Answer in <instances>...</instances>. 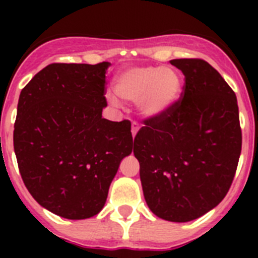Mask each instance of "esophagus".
Returning <instances> with one entry per match:
<instances>
[{
	"instance_id": "1",
	"label": "esophagus",
	"mask_w": 258,
	"mask_h": 258,
	"mask_svg": "<svg viewBox=\"0 0 258 258\" xmlns=\"http://www.w3.org/2000/svg\"><path fill=\"white\" fill-rule=\"evenodd\" d=\"M138 131H140V125L137 124L136 121L132 122V134H133V137L137 136V133H138Z\"/></svg>"
}]
</instances>
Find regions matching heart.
<instances>
[{"mask_svg":"<svg viewBox=\"0 0 258 258\" xmlns=\"http://www.w3.org/2000/svg\"><path fill=\"white\" fill-rule=\"evenodd\" d=\"M115 92L122 101L137 102L141 115L154 118L164 115L178 99L181 79L169 67H132L116 76Z\"/></svg>","mask_w":258,"mask_h":258,"instance_id":"b5f03b06","label":"heart"}]
</instances>
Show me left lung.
Here are the masks:
<instances>
[{
    "instance_id": "1",
    "label": "left lung",
    "mask_w": 258,
    "mask_h": 258,
    "mask_svg": "<svg viewBox=\"0 0 258 258\" xmlns=\"http://www.w3.org/2000/svg\"><path fill=\"white\" fill-rule=\"evenodd\" d=\"M184 85L164 115L145 118L134 138L143 195L152 213L187 222L217 207L241 151L236 95L208 61L173 59Z\"/></svg>"
}]
</instances>
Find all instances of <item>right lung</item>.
<instances>
[{"mask_svg":"<svg viewBox=\"0 0 258 258\" xmlns=\"http://www.w3.org/2000/svg\"><path fill=\"white\" fill-rule=\"evenodd\" d=\"M109 63H51L20 92L14 151L33 199L68 220L101 212L120 161L133 150L129 120L102 117Z\"/></svg>","mask_w":258,"mask_h":258,"instance_id":"add662e5","label":"right lung"}]
</instances>
